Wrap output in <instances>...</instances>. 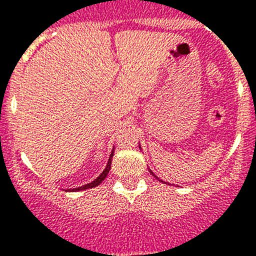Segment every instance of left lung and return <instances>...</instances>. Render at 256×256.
Segmentation results:
<instances>
[{
    "instance_id": "1",
    "label": "left lung",
    "mask_w": 256,
    "mask_h": 256,
    "mask_svg": "<svg viewBox=\"0 0 256 256\" xmlns=\"http://www.w3.org/2000/svg\"><path fill=\"white\" fill-rule=\"evenodd\" d=\"M140 148H141V146H140ZM148 170H150V169H148ZM150 173H151V174H152L154 177H155V178H158V177H156V176H155V174H154V173H152V172H151V170H150ZM158 180H159V178H158Z\"/></svg>"
}]
</instances>
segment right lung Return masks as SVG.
I'll list each match as a JSON object with an SVG mask.
<instances>
[{"label":"right lung","instance_id":"add662e5","mask_svg":"<svg viewBox=\"0 0 256 256\" xmlns=\"http://www.w3.org/2000/svg\"><path fill=\"white\" fill-rule=\"evenodd\" d=\"M112 155H114V148H112V154H110V156H108V164H106V168L104 169V172H102V173H101L100 176H98V177L96 178V180H92V182H91V183H88V184H84V186H80V187H78V188H73V190L70 188V190H68V191H70V192H74V191H83V190L94 188V187L98 186V184H100V183L102 182V180H105L106 177H108V172H110V168H112Z\"/></svg>","mask_w":256,"mask_h":256}]
</instances>
